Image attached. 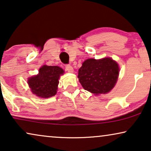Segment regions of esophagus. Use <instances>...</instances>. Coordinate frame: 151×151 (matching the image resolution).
<instances>
[{"label": "esophagus", "mask_w": 151, "mask_h": 151, "mask_svg": "<svg viewBox=\"0 0 151 151\" xmlns=\"http://www.w3.org/2000/svg\"><path fill=\"white\" fill-rule=\"evenodd\" d=\"M65 69L67 70V71L68 72H70V73H72V72H74L73 68H72L70 65H65Z\"/></svg>", "instance_id": "obj_1"}]
</instances>
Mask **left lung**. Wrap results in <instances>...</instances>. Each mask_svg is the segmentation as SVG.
Instances as JSON below:
<instances>
[{
  "mask_svg": "<svg viewBox=\"0 0 151 151\" xmlns=\"http://www.w3.org/2000/svg\"><path fill=\"white\" fill-rule=\"evenodd\" d=\"M119 73L118 63L111 58L88 59L79 68L78 78L84 89L98 95L108 93L114 88Z\"/></svg>",
  "mask_w": 151,
  "mask_h": 151,
  "instance_id": "1",
  "label": "left lung"
}]
</instances>
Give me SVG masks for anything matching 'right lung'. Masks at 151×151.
I'll list each match as a JSON object with an SVG mask.
<instances>
[{
	"label": "right lung",
	"mask_w": 151,
	"mask_h": 151,
	"mask_svg": "<svg viewBox=\"0 0 151 151\" xmlns=\"http://www.w3.org/2000/svg\"><path fill=\"white\" fill-rule=\"evenodd\" d=\"M64 70L59 66L44 65L39 69V74L28 78L27 83L31 91L41 98H49L57 94L60 76Z\"/></svg>",
	"instance_id": "right-lung-1"
}]
</instances>
